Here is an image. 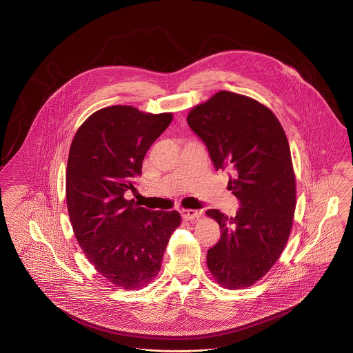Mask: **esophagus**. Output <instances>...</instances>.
Returning <instances> with one entry per match:
<instances>
[{
  "label": "esophagus",
  "instance_id": "esophagus-1",
  "mask_svg": "<svg viewBox=\"0 0 353 353\" xmlns=\"http://www.w3.org/2000/svg\"><path fill=\"white\" fill-rule=\"evenodd\" d=\"M181 214H183V218L185 221H193V219H197L198 216H199V212L197 210H192V209L183 210Z\"/></svg>",
  "mask_w": 353,
  "mask_h": 353
}]
</instances>
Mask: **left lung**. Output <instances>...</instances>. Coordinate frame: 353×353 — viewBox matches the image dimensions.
I'll return each mask as SVG.
<instances>
[{
	"label": "left lung",
	"mask_w": 353,
	"mask_h": 353,
	"mask_svg": "<svg viewBox=\"0 0 353 353\" xmlns=\"http://www.w3.org/2000/svg\"><path fill=\"white\" fill-rule=\"evenodd\" d=\"M188 125L215 170H231L227 188L240 202L235 216L206 212L222 231L208 251V268L222 288H248L279 260L293 226L296 176L288 138L265 105L227 90L194 106Z\"/></svg>",
	"instance_id": "left-lung-1"
}]
</instances>
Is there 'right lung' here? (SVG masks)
<instances>
[{"label":"right lung","instance_id":"obj_1","mask_svg":"<svg viewBox=\"0 0 353 353\" xmlns=\"http://www.w3.org/2000/svg\"><path fill=\"white\" fill-rule=\"evenodd\" d=\"M173 114L114 105L86 118L74 134L65 176L67 209L83 252L106 281L138 290L160 272L177 212H151L126 199L152 143Z\"/></svg>","mask_w":353,"mask_h":353}]
</instances>
